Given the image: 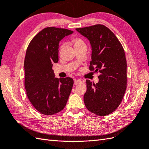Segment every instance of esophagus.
<instances>
[{"instance_id":"34e87169","label":"esophagus","mask_w":149,"mask_h":149,"mask_svg":"<svg viewBox=\"0 0 149 149\" xmlns=\"http://www.w3.org/2000/svg\"><path fill=\"white\" fill-rule=\"evenodd\" d=\"M81 83V81L80 80H79V79H74V84H75V85H76V84H79V83Z\"/></svg>"}]
</instances>
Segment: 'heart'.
<instances>
[{"label": "heart", "instance_id": "b5f03b06", "mask_svg": "<svg viewBox=\"0 0 149 149\" xmlns=\"http://www.w3.org/2000/svg\"><path fill=\"white\" fill-rule=\"evenodd\" d=\"M72 41L73 43H74L75 47H77V46H78L82 45H84V44L83 39H81V38H79V37H73L72 39ZM63 46V45H60V49L62 48Z\"/></svg>", "mask_w": 149, "mask_h": 149}]
</instances>
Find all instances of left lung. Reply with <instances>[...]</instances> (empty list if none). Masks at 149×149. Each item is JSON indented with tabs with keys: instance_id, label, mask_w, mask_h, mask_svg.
<instances>
[{
	"instance_id": "obj_1",
	"label": "left lung",
	"mask_w": 149,
	"mask_h": 149,
	"mask_svg": "<svg viewBox=\"0 0 149 149\" xmlns=\"http://www.w3.org/2000/svg\"><path fill=\"white\" fill-rule=\"evenodd\" d=\"M92 46L90 70L100 72L99 82L86 80L84 103L94 114L105 116L117 109L127 88V60L124 49L114 33L102 24L76 28Z\"/></svg>"
}]
</instances>
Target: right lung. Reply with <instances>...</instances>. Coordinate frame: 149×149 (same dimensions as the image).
<instances>
[{"instance_id": "right-lung-1", "label": "right lung", "mask_w": 149, "mask_h": 149, "mask_svg": "<svg viewBox=\"0 0 149 149\" xmlns=\"http://www.w3.org/2000/svg\"><path fill=\"white\" fill-rule=\"evenodd\" d=\"M71 30L48 27L39 32L28 45L24 59V86L29 100L37 111L53 115L65 107L74 80L55 77L52 66L59 61V43Z\"/></svg>"}]
</instances>
